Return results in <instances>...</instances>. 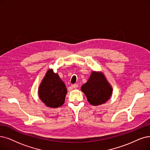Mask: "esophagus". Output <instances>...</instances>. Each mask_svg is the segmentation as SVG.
<instances>
[{
	"instance_id": "1",
	"label": "esophagus",
	"mask_w": 150,
	"mask_h": 150,
	"mask_svg": "<svg viewBox=\"0 0 150 150\" xmlns=\"http://www.w3.org/2000/svg\"><path fill=\"white\" fill-rule=\"evenodd\" d=\"M71 87L73 88H77V87H78V84H73L71 86Z\"/></svg>"
}]
</instances>
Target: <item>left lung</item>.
Returning <instances> with one entry per match:
<instances>
[{"label": "left lung", "mask_w": 150, "mask_h": 150, "mask_svg": "<svg viewBox=\"0 0 150 150\" xmlns=\"http://www.w3.org/2000/svg\"><path fill=\"white\" fill-rule=\"evenodd\" d=\"M81 91L86 95L90 103L97 106L110 99L112 88L102 73L93 71L88 81L81 87Z\"/></svg>", "instance_id": "left-lung-1"}]
</instances>
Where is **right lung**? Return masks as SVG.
<instances>
[{
	"label": "right lung",
	"mask_w": 150,
	"mask_h": 150,
	"mask_svg": "<svg viewBox=\"0 0 150 150\" xmlns=\"http://www.w3.org/2000/svg\"><path fill=\"white\" fill-rule=\"evenodd\" d=\"M39 97L47 106L58 108L64 103L67 89L58 74L47 71L39 87Z\"/></svg>",
	"instance_id": "1"
}]
</instances>
